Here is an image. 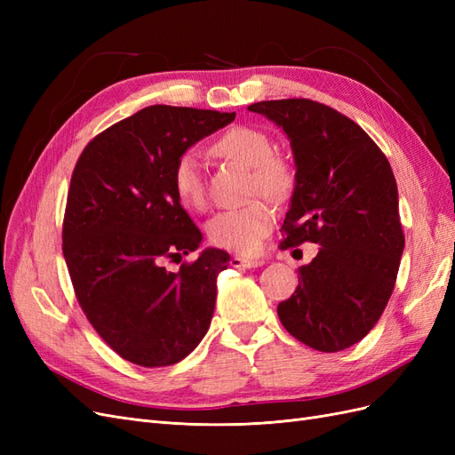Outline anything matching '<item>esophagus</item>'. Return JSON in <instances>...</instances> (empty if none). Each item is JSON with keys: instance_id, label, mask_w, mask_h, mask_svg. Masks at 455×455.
<instances>
[{"instance_id": "esophagus-1", "label": "esophagus", "mask_w": 455, "mask_h": 455, "mask_svg": "<svg viewBox=\"0 0 455 455\" xmlns=\"http://www.w3.org/2000/svg\"><path fill=\"white\" fill-rule=\"evenodd\" d=\"M229 264L233 266V267H259V266H264L266 264V259L264 258H243V256H231V259H229Z\"/></svg>"}]
</instances>
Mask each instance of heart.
I'll use <instances>...</instances> for the list:
<instances>
[{
  "instance_id": "1",
  "label": "heart",
  "mask_w": 455,
  "mask_h": 455,
  "mask_svg": "<svg viewBox=\"0 0 455 455\" xmlns=\"http://www.w3.org/2000/svg\"><path fill=\"white\" fill-rule=\"evenodd\" d=\"M218 156L252 169L251 191L271 199H284L294 186V172L284 159L273 156V142L266 132L252 127H233L214 142ZM176 197L188 209H203L206 189L203 161L196 149H186L172 169ZM275 224V211L266 201H252L239 209L218 212L209 222V239L220 249L252 254L259 249Z\"/></svg>"
}]
</instances>
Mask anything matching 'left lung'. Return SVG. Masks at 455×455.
Masks as SVG:
<instances>
[{"label":"left lung","instance_id":"1","mask_svg":"<svg viewBox=\"0 0 455 455\" xmlns=\"http://www.w3.org/2000/svg\"><path fill=\"white\" fill-rule=\"evenodd\" d=\"M281 127L294 156V191L281 249H321L281 301L283 326L306 346L336 353L361 341L387 306L404 251L391 164L349 117L307 99L249 106Z\"/></svg>","mask_w":455,"mask_h":455}]
</instances>
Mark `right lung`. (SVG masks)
<instances>
[{"label":"right lung","mask_w":455,"mask_h":455,"mask_svg":"<svg viewBox=\"0 0 455 455\" xmlns=\"http://www.w3.org/2000/svg\"><path fill=\"white\" fill-rule=\"evenodd\" d=\"M235 119L148 106L92 139L68 191L62 252L81 309L123 359L171 366L211 326L216 275L229 254L204 249L176 273L161 264L199 249L203 233L172 188L176 159Z\"/></svg>","instance_id":"1"}]
</instances>
